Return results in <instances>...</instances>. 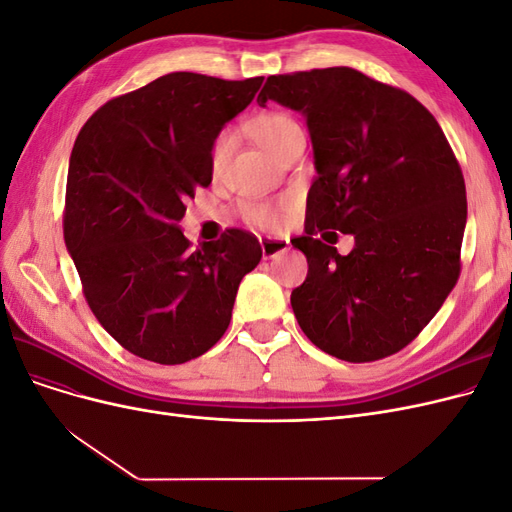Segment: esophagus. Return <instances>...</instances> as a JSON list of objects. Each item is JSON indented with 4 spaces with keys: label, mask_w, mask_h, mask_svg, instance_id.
Listing matches in <instances>:
<instances>
[{
    "label": "esophagus",
    "mask_w": 512,
    "mask_h": 512,
    "mask_svg": "<svg viewBox=\"0 0 512 512\" xmlns=\"http://www.w3.org/2000/svg\"><path fill=\"white\" fill-rule=\"evenodd\" d=\"M260 247H262V256L269 260V258H275L277 254H284L288 250V239L265 237V239H260Z\"/></svg>",
    "instance_id": "34e87169"
}]
</instances>
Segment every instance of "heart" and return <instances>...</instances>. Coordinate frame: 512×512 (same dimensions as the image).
<instances>
[{
	"label": "heart",
	"instance_id": "b5f03b06",
	"mask_svg": "<svg viewBox=\"0 0 512 512\" xmlns=\"http://www.w3.org/2000/svg\"><path fill=\"white\" fill-rule=\"evenodd\" d=\"M250 132L262 149L269 151L271 156H275V153L280 151L294 134L301 132V128H299V123L286 113H265L250 123ZM232 145H235V134L228 130L215 138V143L211 147V168L213 170H220L226 164L230 151H232ZM250 220L258 226L275 228L277 224H280V211L273 207L256 205L250 209Z\"/></svg>",
	"mask_w": 512,
	"mask_h": 512
}]
</instances>
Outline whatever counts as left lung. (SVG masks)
<instances>
[{"mask_svg":"<svg viewBox=\"0 0 512 512\" xmlns=\"http://www.w3.org/2000/svg\"><path fill=\"white\" fill-rule=\"evenodd\" d=\"M269 100L305 117L318 173L292 239L309 267L290 294L299 327L348 363L399 352L459 277L468 203L451 145L421 102L352 68L269 76ZM327 229L355 237L348 257Z\"/></svg>","mask_w":512,"mask_h":512,"instance_id":"1","label":"left lung"}]
</instances>
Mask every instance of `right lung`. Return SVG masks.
Segmentation results:
<instances>
[{
  "label": "right lung",
  "instance_id": "add662e5",
  "mask_svg": "<svg viewBox=\"0 0 512 512\" xmlns=\"http://www.w3.org/2000/svg\"><path fill=\"white\" fill-rule=\"evenodd\" d=\"M262 81L170 72L106 102L76 136L66 247L91 312L141 359L179 365L218 344L262 258L250 232L230 228L192 252L179 226L185 200L211 183L215 138Z\"/></svg>",
  "mask_w": 512,
  "mask_h": 512
}]
</instances>
